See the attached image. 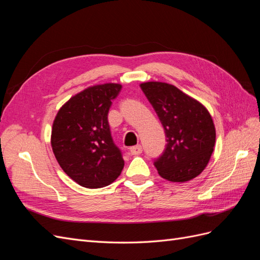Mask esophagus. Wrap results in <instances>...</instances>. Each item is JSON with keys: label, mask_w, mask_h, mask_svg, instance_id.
<instances>
[{"label": "esophagus", "mask_w": 260, "mask_h": 260, "mask_svg": "<svg viewBox=\"0 0 260 260\" xmlns=\"http://www.w3.org/2000/svg\"><path fill=\"white\" fill-rule=\"evenodd\" d=\"M130 152H131L132 155H140L141 153H142V146H141L140 144L135 145V146H131L130 147Z\"/></svg>", "instance_id": "esophagus-1"}]
</instances>
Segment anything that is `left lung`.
<instances>
[{
	"instance_id": "8db88e82",
	"label": "left lung",
	"mask_w": 260,
	"mask_h": 260,
	"mask_svg": "<svg viewBox=\"0 0 260 260\" xmlns=\"http://www.w3.org/2000/svg\"><path fill=\"white\" fill-rule=\"evenodd\" d=\"M162 124L167 144L154 160L160 177L185 182L205 169L214 151L216 130L206 107L175 85L165 82L140 84Z\"/></svg>"
}]
</instances>
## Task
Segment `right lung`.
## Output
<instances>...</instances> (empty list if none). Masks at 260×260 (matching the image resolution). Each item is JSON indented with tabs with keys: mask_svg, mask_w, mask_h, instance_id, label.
Instances as JSON below:
<instances>
[{
	"mask_svg": "<svg viewBox=\"0 0 260 260\" xmlns=\"http://www.w3.org/2000/svg\"><path fill=\"white\" fill-rule=\"evenodd\" d=\"M121 84L93 85L76 94L55 117L51 144L61 169L79 185L99 188L119 177L122 153L114 143L108 112Z\"/></svg>",
	"mask_w": 260,
	"mask_h": 260,
	"instance_id": "obj_1",
	"label": "right lung"
}]
</instances>
